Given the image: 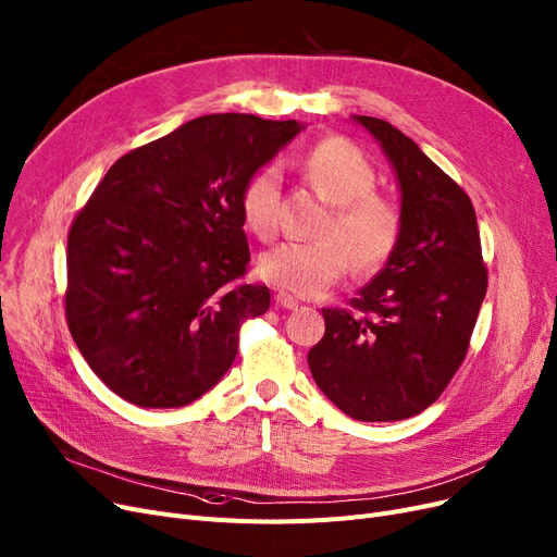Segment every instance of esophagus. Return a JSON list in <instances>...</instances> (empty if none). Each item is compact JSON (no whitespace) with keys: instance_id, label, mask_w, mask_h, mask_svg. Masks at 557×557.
<instances>
[{"instance_id":"obj_1","label":"esophagus","mask_w":557,"mask_h":557,"mask_svg":"<svg viewBox=\"0 0 557 557\" xmlns=\"http://www.w3.org/2000/svg\"><path fill=\"white\" fill-rule=\"evenodd\" d=\"M275 307H280V309H298V300L294 296H288V294H277L275 296Z\"/></svg>"}]
</instances>
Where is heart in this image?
<instances>
[{
    "mask_svg": "<svg viewBox=\"0 0 557 557\" xmlns=\"http://www.w3.org/2000/svg\"><path fill=\"white\" fill-rule=\"evenodd\" d=\"M300 171L307 184L332 205L313 244H280L257 261L261 280L300 298L323 296L342 280L350 263L357 273H373L396 252L403 211L396 200L375 190L377 175L367 154L344 138H325L305 152ZM282 175L275 165L257 171L240 193L244 225L271 240L280 230Z\"/></svg>",
    "mask_w": 557,
    "mask_h": 557,
    "instance_id": "heart-1",
    "label": "heart"
}]
</instances>
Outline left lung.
Instances as JSON below:
<instances>
[{
  "mask_svg": "<svg viewBox=\"0 0 557 557\" xmlns=\"http://www.w3.org/2000/svg\"><path fill=\"white\" fill-rule=\"evenodd\" d=\"M400 184L403 234L384 269L350 300L323 309L307 355L319 389L357 421L421 414L462 367L487 294L471 198L386 120L355 115Z\"/></svg>",
  "mask_w": 557,
  "mask_h": 557,
  "instance_id": "1",
  "label": "left lung"
}]
</instances>
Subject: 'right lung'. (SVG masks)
<instances>
[{"label": "right lung", "instance_id": "1", "mask_svg": "<svg viewBox=\"0 0 557 557\" xmlns=\"http://www.w3.org/2000/svg\"><path fill=\"white\" fill-rule=\"evenodd\" d=\"M302 127L213 113L120 157L67 232V330L92 373L138 407L219 382L240 323L271 307L246 282L240 193Z\"/></svg>", "mask_w": 557, "mask_h": 557}]
</instances>
